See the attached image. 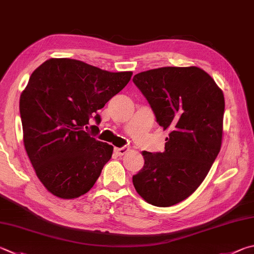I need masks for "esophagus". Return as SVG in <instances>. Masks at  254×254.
<instances>
[{
    "instance_id": "esophagus-1",
    "label": "esophagus",
    "mask_w": 254,
    "mask_h": 254,
    "mask_svg": "<svg viewBox=\"0 0 254 254\" xmlns=\"http://www.w3.org/2000/svg\"><path fill=\"white\" fill-rule=\"evenodd\" d=\"M127 151H128V147H127V146H123V147H115V149H114V152H115V153H117V155H119V156H122V155H124V154H127Z\"/></svg>"
}]
</instances>
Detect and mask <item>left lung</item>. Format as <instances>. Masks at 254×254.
Returning a JSON list of instances; mask_svg holds the SVG:
<instances>
[{
    "mask_svg": "<svg viewBox=\"0 0 254 254\" xmlns=\"http://www.w3.org/2000/svg\"><path fill=\"white\" fill-rule=\"evenodd\" d=\"M134 84L149 101L156 121L169 130L162 153L143 151L144 165L133 175L143 200L165 207L194 192L222 144L224 95L196 66H165L137 73Z\"/></svg>",
    "mask_w": 254,
    "mask_h": 254,
    "instance_id": "8db88e82",
    "label": "left lung"
}]
</instances>
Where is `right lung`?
Wrapping results in <instances>:
<instances>
[{"instance_id":"add662e5","label":"right lung","mask_w":254,"mask_h":254,"mask_svg":"<svg viewBox=\"0 0 254 254\" xmlns=\"http://www.w3.org/2000/svg\"><path fill=\"white\" fill-rule=\"evenodd\" d=\"M131 76L66 58L47 60L31 74L20 98L23 142L36 177L53 195L75 199L94 186L113 146L85 128ZM95 120L100 123L98 114Z\"/></svg>"}]
</instances>
